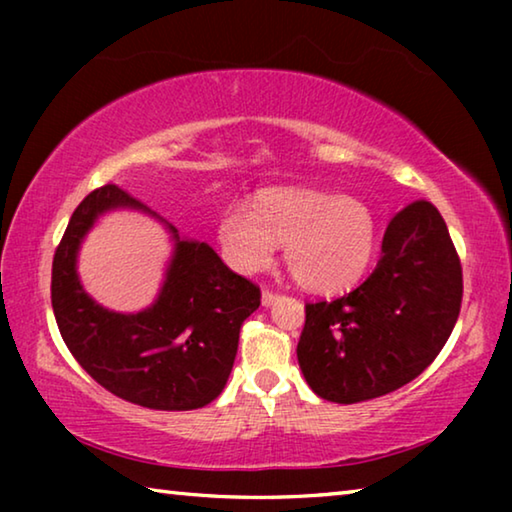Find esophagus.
Returning a JSON list of instances; mask_svg holds the SVG:
<instances>
[{"mask_svg":"<svg viewBox=\"0 0 512 512\" xmlns=\"http://www.w3.org/2000/svg\"><path fill=\"white\" fill-rule=\"evenodd\" d=\"M277 298H280V296H277V293H273V291H268V289L262 291V305L264 307H271Z\"/></svg>","mask_w":512,"mask_h":512,"instance_id":"1","label":"esophagus"}]
</instances>
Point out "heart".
Returning <instances> with one entry per match:
<instances>
[{
  "mask_svg": "<svg viewBox=\"0 0 512 512\" xmlns=\"http://www.w3.org/2000/svg\"><path fill=\"white\" fill-rule=\"evenodd\" d=\"M221 255L239 273H259L284 241V262L300 287L339 293L366 275L377 248L370 207L316 187H271L250 205L232 203L216 221Z\"/></svg>",
  "mask_w": 512,
  "mask_h": 512,
  "instance_id": "heart-1",
  "label": "heart"
}]
</instances>
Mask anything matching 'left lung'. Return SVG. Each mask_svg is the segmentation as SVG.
I'll list each match as a JSON object with an SVG mask.
<instances>
[{"label":"left lung","instance_id":"left-lung-1","mask_svg":"<svg viewBox=\"0 0 512 512\" xmlns=\"http://www.w3.org/2000/svg\"><path fill=\"white\" fill-rule=\"evenodd\" d=\"M461 298V259L443 216L427 201L406 205L388 223L368 280L348 296L305 307L302 375L327 402L393 393L438 357Z\"/></svg>","mask_w":512,"mask_h":512}]
</instances>
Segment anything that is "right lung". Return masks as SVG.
I'll return each mask as SVG.
<instances>
[{"instance_id":"right-lung-1","label":"right lung","mask_w":512,"mask_h":512,"mask_svg":"<svg viewBox=\"0 0 512 512\" xmlns=\"http://www.w3.org/2000/svg\"><path fill=\"white\" fill-rule=\"evenodd\" d=\"M137 209L165 223L174 253L159 298L137 315L99 306L82 289L75 262L98 216ZM262 293L232 273L205 241L180 237L171 223L103 185L76 207L51 268V307L81 368L121 400L158 411H192L221 395L237 357L239 329Z\"/></svg>"}]
</instances>
